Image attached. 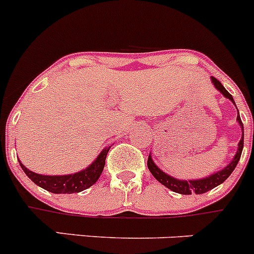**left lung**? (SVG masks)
<instances>
[{
  "instance_id": "8db88e82",
  "label": "left lung",
  "mask_w": 254,
  "mask_h": 254,
  "mask_svg": "<svg viewBox=\"0 0 254 254\" xmlns=\"http://www.w3.org/2000/svg\"><path fill=\"white\" fill-rule=\"evenodd\" d=\"M212 82L214 84V86L217 87V90H219V91L226 96V98H228L229 100H232V103H234L232 95L224 89L223 85L220 84V81H218L214 76H212ZM234 105H236V104H234ZM237 120H238L239 125H241L242 130H243V124H242L241 116L239 115L237 116ZM243 136H245V135L242 134V139L239 140L238 149H237V153L236 155H234L233 160H232V162L229 163L224 169L215 173V174L210 175V177L204 178V179H198V181H179V179H175V178L165 174L164 172H162L159 168L156 167V165L153 163V160H151L150 155H149L148 158V168L156 181L159 182V183H162L163 186L167 187V188L170 189V190L175 191V193L187 194V195H189V194L191 193H195V194L207 193V191L212 190L213 188H215V187H218L219 184L223 183L227 178L232 174V172L236 169L237 164H238L239 159H241L242 149H243Z\"/></svg>"
}]
</instances>
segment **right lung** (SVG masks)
<instances>
[{
  "label": "right lung",
  "instance_id": "right-lung-1",
  "mask_svg": "<svg viewBox=\"0 0 254 254\" xmlns=\"http://www.w3.org/2000/svg\"><path fill=\"white\" fill-rule=\"evenodd\" d=\"M109 149L110 148L104 149L99 154L96 160L91 165H89L86 169L70 175H41L28 170L21 163L20 165L31 181L34 182L35 184H37L39 187H41V188L51 191V193H79V191L85 190V189L91 187L94 183H96V181L99 179L101 173H103L104 167H105V159L106 155H108Z\"/></svg>",
  "mask_w": 254,
  "mask_h": 254
}]
</instances>
